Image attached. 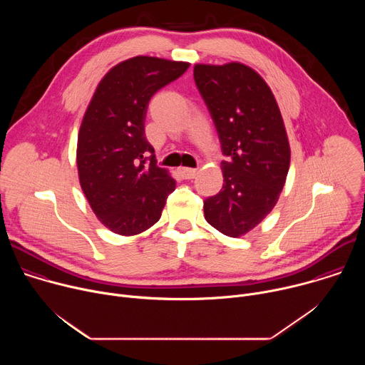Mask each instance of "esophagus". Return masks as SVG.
Returning a JSON list of instances; mask_svg holds the SVG:
<instances>
[{"label": "esophagus", "instance_id": "34e87169", "mask_svg": "<svg viewBox=\"0 0 365 365\" xmlns=\"http://www.w3.org/2000/svg\"><path fill=\"white\" fill-rule=\"evenodd\" d=\"M179 173L182 175V178L185 179H193L197 173V169H192V168H180Z\"/></svg>", "mask_w": 365, "mask_h": 365}]
</instances>
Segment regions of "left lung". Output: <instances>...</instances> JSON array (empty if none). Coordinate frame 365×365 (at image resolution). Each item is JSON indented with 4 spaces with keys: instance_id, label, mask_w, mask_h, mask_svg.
Wrapping results in <instances>:
<instances>
[{
    "instance_id": "obj_1",
    "label": "left lung",
    "mask_w": 365,
    "mask_h": 365,
    "mask_svg": "<svg viewBox=\"0 0 365 365\" xmlns=\"http://www.w3.org/2000/svg\"><path fill=\"white\" fill-rule=\"evenodd\" d=\"M196 86L215 123L224 185L203 202L207 224L238 238L276 206L290 166V145L277 101L252 68L241 62L196 63Z\"/></svg>"
}]
</instances>
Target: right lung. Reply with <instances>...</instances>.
<instances>
[{
  "label": "right lung",
  "mask_w": 365,
  "mask_h": 365,
  "mask_svg": "<svg viewBox=\"0 0 365 365\" xmlns=\"http://www.w3.org/2000/svg\"><path fill=\"white\" fill-rule=\"evenodd\" d=\"M189 65L153 56L123 61L103 75L88 103L76 147L79 183L96 218L118 235L153 227L176 187L169 170L155 165L144 120L150 98Z\"/></svg>",
  "instance_id": "add662e5"
}]
</instances>
